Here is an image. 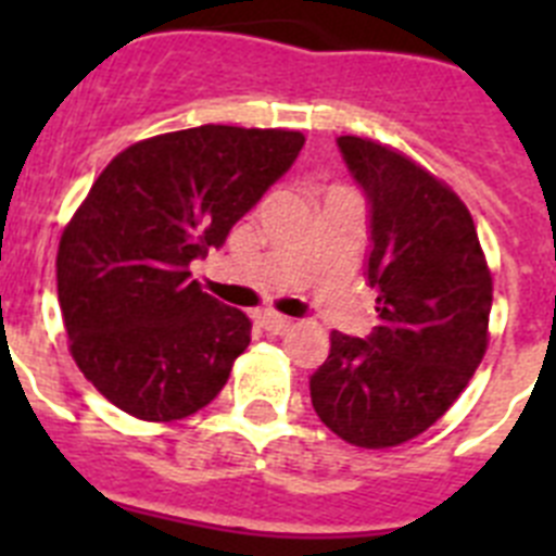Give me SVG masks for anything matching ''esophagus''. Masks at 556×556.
<instances>
[{"label":"esophagus","instance_id":"esophagus-1","mask_svg":"<svg viewBox=\"0 0 556 556\" xmlns=\"http://www.w3.org/2000/svg\"><path fill=\"white\" fill-rule=\"evenodd\" d=\"M262 326H264V331H269V333H287L294 328V320H289V317H283V314L267 312L262 317Z\"/></svg>","mask_w":556,"mask_h":556}]
</instances>
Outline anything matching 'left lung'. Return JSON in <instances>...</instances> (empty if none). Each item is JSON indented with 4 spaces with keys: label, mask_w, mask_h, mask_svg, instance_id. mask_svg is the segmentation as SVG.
Here are the masks:
<instances>
[{
    "label": "left lung",
    "mask_w": 556,
    "mask_h": 556,
    "mask_svg": "<svg viewBox=\"0 0 556 556\" xmlns=\"http://www.w3.org/2000/svg\"><path fill=\"white\" fill-rule=\"evenodd\" d=\"M370 208L365 278L378 326L331 331L308 378L323 424L362 448L424 434L448 412L488 351L493 278L468 208L406 155L358 136L337 139Z\"/></svg>",
    "instance_id": "obj_1"
}]
</instances>
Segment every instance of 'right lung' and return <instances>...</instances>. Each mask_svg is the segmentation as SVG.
Here are the masks:
<instances>
[{
  "mask_svg": "<svg viewBox=\"0 0 556 556\" xmlns=\"http://www.w3.org/2000/svg\"><path fill=\"white\" fill-rule=\"evenodd\" d=\"M303 132L203 125L119 152L58 248L68 348L97 392L141 420L211 404L250 345L248 314L191 281L189 264L283 178Z\"/></svg>",
  "mask_w": 556,
  "mask_h": 556,
  "instance_id": "right-lung-1",
  "label": "right lung"
}]
</instances>
